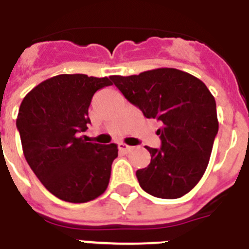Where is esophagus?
Wrapping results in <instances>:
<instances>
[{
	"label": "esophagus",
	"instance_id": "esophagus-1",
	"mask_svg": "<svg viewBox=\"0 0 249 249\" xmlns=\"http://www.w3.org/2000/svg\"><path fill=\"white\" fill-rule=\"evenodd\" d=\"M119 149L120 151H123V152H129V151H131L133 149V147H130V145L125 144V143H119Z\"/></svg>",
	"mask_w": 249,
	"mask_h": 249
}]
</instances>
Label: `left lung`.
I'll return each instance as SVG.
<instances>
[{
	"label": "left lung",
	"instance_id": "obj_1",
	"mask_svg": "<svg viewBox=\"0 0 249 249\" xmlns=\"http://www.w3.org/2000/svg\"><path fill=\"white\" fill-rule=\"evenodd\" d=\"M125 98L147 119H157L161 148L145 147L151 162L137 170L139 185L151 196L180 198L203 177L219 130L216 102L202 80L173 68L139 75H112Z\"/></svg>",
	"mask_w": 249,
	"mask_h": 249
}]
</instances>
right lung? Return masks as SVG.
Returning a JSON list of instances; mask_svg holds the SVG:
<instances>
[{
	"instance_id": "right-lung-1",
	"label": "right lung",
	"mask_w": 249,
	"mask_h": 249,
	"mask_svg": "<svg viewBox=\"0 0 249 249\" xmlns=\"http://www.w3.org/2000/svg\"><path fill=\"white\" fill-rule=\"evenodd\" d=\"M110 78L61 74L34 87L20 105L16 126L26 162L48 192L62 201L84 203L107 189L118 144L79 137L88 129L93 94Z\"/></svg>"
}]
</instances>
